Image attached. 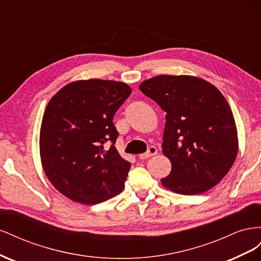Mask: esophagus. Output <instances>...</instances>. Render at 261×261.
I'll list each match as a JSON object with an SVG mask.
<instances>
[{
	"mask_svg": "<svg viewBox=\"0 0 261 261\" xmlns=\"http://www.w3.org/2000/svg\"><path fill=\"white\" fill-rule=\"evenodd\" d=\"M158 152V149L154 147V146H150L148 148V151L145 152V153H141L138 155L139 159H148V158L152 156V155H155Z\"/></svg>",
	"mask_w": 261,
	"mask_h": 261,
	"instance_id": "obj_1",
	"label": "esophagus"
}]
</instances>
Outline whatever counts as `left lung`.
<instances>
[{"label":"left lung","mask_w":261,"mask_h":261,"mask_svg":"<svg viewBox=\"0 0 261 261\" xmlns=\"http://www.w3.org/2000/svg\"><path fill=\"white\" fill-rule=\"evenodd\" d=\"M165 114L162 152L170 175L163 187L181 195H199L220 183L239 152L232 110L217 87L199 77L159 75L139 85Z\"/></svg>","instance_id":"1"}]
</instances>
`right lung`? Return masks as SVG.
Here are the masks:
<instances>
[{"mask_svg":"<svg viewBox=\"0 0 261 261\" xmlns=\"http://www.w3.org/2000/svg\"><path fill=\"white\" fill-rule=\"evenodd\" d=\"M130 93L127 84L93 78L67 84L49 101L39 140L41 164L70 200L96 204L124 189L130 163L114 146L118 133L112 121Z\"/></svg>","mask_w":261,"mask_h":261,"instance_id":"1","label":"right lung"}]
</instances>
